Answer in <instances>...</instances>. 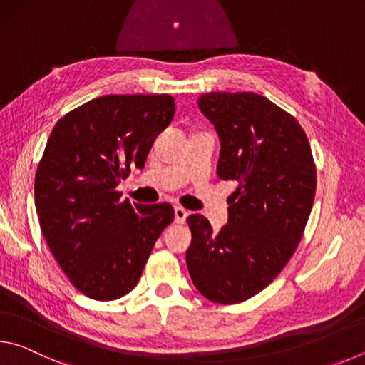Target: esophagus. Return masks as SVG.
<instances>
[{
  "label": "esophagus",
  "mask_w": 365,
  "mask_h": 365,
  "mask_svg": "<svg viewBox=\"0 0 365 365\" xmlns=\"http://www.w3.org/2000/svg\"><path fill=\"white\" fill-rule=\"evenodd\" d=\"M174 214H175V222H177V224H185V220H187V217H188V212L185 211V209L180 207V206H177L174 209Z\"/></svg>",
  "instance_id": "34e87169"
}]
</instances>
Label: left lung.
Here are the masks:
<instances>
[{
    "mask_svg": "<svg viewBox=\"0 0 365 365\" xmlns=\"http://www.w3.org/2000/svg\"><path fill=\"white\" fill-rule=\"evenodd\" d=\"M197 106L220 138L217 175L238 188L219 232L205 215L187 219V265L202 296L235 304L267 287L298 248L316 196V164L299 122L267 98L214 91Z\"/></svg>",
    "mask_w": 365,
    "mask_h": 365,
    "instance_id": "1",
    "label": "left lung"
}]
</instances>
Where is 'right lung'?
<instances>
[{
    "instance_id": "add662e5",
    "label": "right lung",
    "mask_w": 365,
    "mask_h": 365,
    "mask_svg": "<svg viewBox=\"0 0 365 365\" xmlns=\"http://www.w3.org/2000/svg\"><path fill=\"white\" fill-rule=\"evenodd\" d=\"M174 114L170 95H106L67 113L49 135L35 175L36 214L54 259L91 299L132 292L174 220L169 202L132 205L115 191L145 168Z\"/></svg>"
}]
</instances>
